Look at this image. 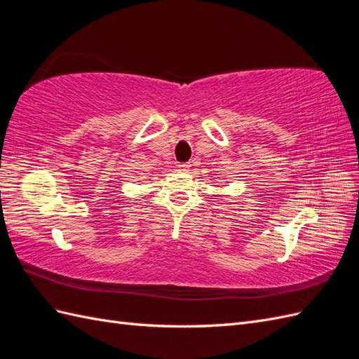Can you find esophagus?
I'll list each match as a JSON object with an SVG mask.
<instances>
[{
  "instance_id": "obj_1",
  "label": "esophagus",
  "mask_w": 359,
  "mask_h": 359,
  "mask_svg": "<svg viewBox=\"0 0 359 359\" xmlns=\"http://www.w3.org/2000/svg\"><path fill=\"white\" fill-rule=\"evenodd\" d=\"M190 168H191L190 163H180V165H178V169H180V170H182V172H187V170H190Z\"/></svg>"
}]
</instances>
